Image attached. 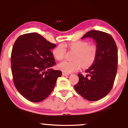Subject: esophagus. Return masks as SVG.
Listing matches in <instances>:
<instances>
[{
	"mask_svg": "<svg viewBox=\"0 0 128 128\" xmlns=\"http://www.w3.org/2000/svg\"><path fill=\"white\" fill-rule=\"evenodd\" d=\"M69 75V74L68 73H66L64 72H62V76H68Z\"/></svg>",
	"mask_w": 128,
	"mask_h": 128,
	"instance_id": "34e87169",
	"label": "esophagus"
}]
</instances>
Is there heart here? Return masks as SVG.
I'll list each match as a JSON object with an SVG mask.
<instances>
[{"label": "heart", "instance_id": "heart-1", "mask_svg": "<svg viewBox=\"0 0 128 128\" xmlns=\"http://www.w3.org/2000/svg\"><path fill=\"white\" fill-rule=\"evenodd\" d=\"M68 46L76 52L73 62L64 61L58 65V68L66 73H72L81 68H88L92 66L97 56V50L96 45H89L88 42L78 41L69 43ZM54 57L58 60H61L65 56V49L63 44H59L52 51Z\"/></svg>", "mask_w": 128, "mask_h": 128}]
</instances>
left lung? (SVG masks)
I'll list each match as a JSON object with an SVG mask.
<instances>
[{
	"mask_svg": "<svg viewBox=\"0 0 128 128\" xmlns=\"http://www.w3.org/2000/svg\"><path fill=\"white\" fill-rule=\"evenodd\" d=\"M92 38L96 42L97 53L94 64L85 72L78 74L79 81L74 86L77 92L88 101L99 100L110 92L118 68V49L111 35L98 30L87 32L82 39Z\"/></svg>",
	"mask_w": 128,
	"mask_h": 128,
	"instance_id": "8db88e82",
	"label": "left lung"
}]
</instances>
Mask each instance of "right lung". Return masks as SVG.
Returning a JSON list of instances; mask_svg holds the SVG:
<instances>
[{"mask_svg": "<svg viewBox=\"0 0 128 128\" xmlns=\"http://www.w3.org/2000/svg\"><path fill=\"white\" fill-rule=\"evenodd\" d=\"M56 46L35 32L20 36L14 44L11 55L14 84L28 100H44L54 90L60 70L50 68L55 64L50 50Z\"/></svg>", "mask_w": 128, "mask_h": 128, "instance_id": "1", "label": "right lung"}]
</instances>
